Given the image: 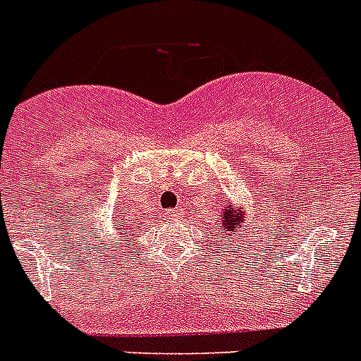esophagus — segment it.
<instances>
[{"instance_id":"obj_1","label":"esophagus","mask_w":361,"mask_h":361,"mask_svg":"<svg viewBox=\"0 0 361 361\" xmlns=\"http://www.w3.org/2000/svg\"><path fill=\"white\" fill-rule=\"evenodd\" d=\"M165 215H166V219H171V221H174V219H178V216H180L181 213H180V209H169L165 213Z\"/></svg>"}]
</instances>
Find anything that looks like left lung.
Wrapping results in <instances>:
<instances>
[{
    "instance_id": "left-lung-1",
    "label": "left lung",
    "mask_w": 361,
    "mask_h": 361,
    "mask_svg": "<svg viewBox=\"0 0 361 361\" xmlns=\"http://www.w3.org/2000/svg\"><path fill=\"white\" fill-rule=\"evenodd\" d=\"M243 219H245V213H243L241 207L233 206V204H230L228 202V206L224 207V211H222V219H221V224L216 226V233H221V237H219V241H222V237L230 235V233H233L235 230H239V226H243ZM215 245V243H213ZM222 247V243H221Z\"/></svg>"
}]
</instances>
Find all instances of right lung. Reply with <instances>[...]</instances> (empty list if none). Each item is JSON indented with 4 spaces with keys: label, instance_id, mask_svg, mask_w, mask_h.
<instances>
[{
    "label": "right lung",
    "instance_id": "1",
    "mask_svg": "<svg viewBox=\"0 0 361 361\" xmlns=\"http://www.w3.org/2000/svg\"><path fill=\"white\" fill-rule=\"evenodd\" d=\"M90 230H92V237L98 235V233H96V231H98V228H90ZM96 241H102V237H96Z\"/></svg>",
    "mask_w": 361,
    "mask_h": 361
}]
</instances>
